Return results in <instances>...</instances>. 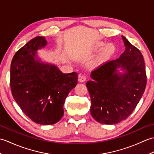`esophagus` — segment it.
I'll return each instance as SVG.
<instances>
[{
    "instance_id": "esophagus-1",
    "label": "esophagus",
    "mask_w": 154,
    "mask_h": 154,
    "mask_svg": "<svg viewBox=\"0 0 154 154\" xmlns=\"http://www.w3.org/2000/svg\"><path fill=\"white\" fill-rule=\"evenodd\" d=\"M87 80V76L85 75H79V81L81 83L85 82Z\"/></svg>"
}]
</instances>
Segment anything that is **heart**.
I'll return each mask as SVG.
<instances>
[{
  "instance_id": "1",
  "label": "heart",
  "mask_w": 154,
  "mask_h": 154,
  "mask_svg": "<svg viewBox=\"0 0 154 154\" xmlns=\"http://www.w3.org/2000/svg\"><path fill=\"white\" fill-rule=\"evenodd\" d=\"M104 45V44L103 42H97V43L95 44V45L94 46V50H99L100 49H101L103 48V45ZM113 49L114 47L112 44H108L106 45L104 48L103 49V50L102 51V53L100 54V55H99V58L97 59V62H99L101 60H104V59L106 58L108 56H109V55L112 54V52L113 51Z\"/></svg>"
}]
</instances>
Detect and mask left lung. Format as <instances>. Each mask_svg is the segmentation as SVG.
<instances>
[{
  "instance_id": "obj_1",
  "label": "left lung",
  "mask_w": 154,
  "mask_h": 154,
  "mask_svg": "<svg viewBox=\"0 0 154 154\" xmlns=\"http://www.w3.org/2000/svg\"><path fill=\"white\" fill-rule=\"evenodd\" d=\"M122 38L126 48L123 54L92 71L93 80L86 84L91 100V114L101 124H115L126 119L146 89L143 55L125 37L122 35Z\"/></svg>"
}]
</instances>
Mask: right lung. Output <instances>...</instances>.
Returning a JSON list of instances; mask_svg holds the SVG:
<instances>
[{"mask_svg":"<svg viewBox=\"0 0 154 154\" xmlns=\"http://www.w3.org/2000/svg\"><path fill=\"white\" fill-rule=\"evenodd\" d=\"M47 44L43 36L32 39L15 54L11 65L13 98L26 115L43 125L61 120L65 99L78 81L76 72L63 73L41 61L37 51Z\"/></svg>","mask_w":154,"mask_h":154,"instance_id":"obj_1","label":"right lung"}]
</instances>
